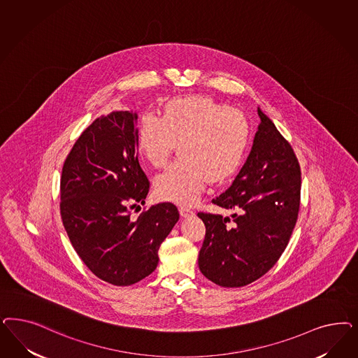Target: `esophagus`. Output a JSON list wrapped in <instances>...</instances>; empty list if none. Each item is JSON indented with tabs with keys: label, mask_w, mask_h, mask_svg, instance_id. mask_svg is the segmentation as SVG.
<instances>
[{
	"label": "esophagus",
	"mask_w": 358,
	"mask_h": 358,
	"mask_svg": "<svg viewBox=\"0 0 358 358\" xmlns=\"http://www.w3.org/2000/svg\"><path fill=\"white\" fill-rule=\"evenodd\" d=\"M179 213H180L182 217H189V216H194V215H195V212H194L192 209L185 207L179 208Z\"/></svg>",
	"instance_id": "esophagus-1"
}]
</instances>
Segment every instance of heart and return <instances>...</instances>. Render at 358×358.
I'll return each instance as SVG.
<instances>
[{"mask_svg": "<svg viewBox=\"0 0 358 358\" xmlns=\"http://www.w3.org/2000/svg\"><path fill=\"white\" fill-rule=\"evenodd\" d=\"M249 136V121L240 109L204 94L180 96L164 104L162 117L142 115L137 149L152 167L162 169L179 142L180 158L155 179V191L164 200L191 206L208 180L224 182L238 169Z\"/></svg>", "mask_w": 358, "mask_h": 358, "instance_id": "b5f03b06", "label": "heart"}]
</instances>
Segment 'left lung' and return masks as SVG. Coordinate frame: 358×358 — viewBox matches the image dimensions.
Masks as SVG:
<instances>
[{"mask_svg": "<svg viewBox=\"0 0 358 358\" xmlns=\"http://www.w3.org/2000/svg\"><path fill=\"white\" fill-rule=\"evenodd\" d=\"M252 151L231 187L212 203L231 216L199 212L206 225L199 268L221 287H243L277 264L295 228L301 173L287 139L258 109Z\"/></svg>", "mask_w": 358, "mask_h": 358, "instance_id": "obj_1", "label": "left lung"}]
</instances>
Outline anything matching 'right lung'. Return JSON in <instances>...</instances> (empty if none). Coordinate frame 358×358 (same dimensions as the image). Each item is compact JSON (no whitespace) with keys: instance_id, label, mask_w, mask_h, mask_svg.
Returning a JSON list of instances; mask_svg holds the SVG:
<instances>
[{"instance_id":"right-lung-1","label":"right lung","mask_w":358,"mask_h":358,"mask_svg":"<svg viewBox=\"0 0 358 358\" xmlns=\"http://www.w3.org/2000/svg\"><path fill=\"white\" fill-rule=\"evenodd\" d=\"M137 115L96 118L69 151L60 178V216L69 241L93 274L115 286L150 275L158 250L179 220L173 203L131 217L145 204L150 182L141 169Z\"/></svg>"}]
</instances>
